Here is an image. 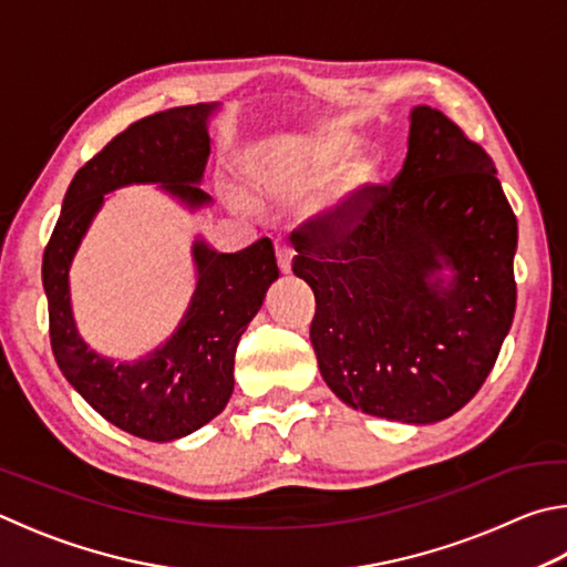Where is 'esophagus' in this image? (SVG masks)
<instances>
[{
	"mask_svg": "<svg viewBox=\"0 0 567 567\" xmlns=\"http://www.w3.org/2000/svg\"><path fill=\"white\" fill-rule=\"evenodd\" d=\"M275 255H277V265H280V270L287 275L292 270V248L287 245L285 240H277L275 243Z\"/></svg>",
	"mask_w": 567,
	"mask_h": 567,
	"instance_id": "34e87169",
	"label": "esophagus"
}]
</instances>
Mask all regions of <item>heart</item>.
<instances>
[{
    "label": "heart",
    "mask_w": 567,
    "mask_h": 567,
    "mask_svg": "<svg viewBox=\"0 0 567 567\" xmlns=\"http://www.w3.org/2000/svg\"><path fill=\"white\" fill-rule=\"evenodd\" d=\"M357 136L344 128H329L319 136L310 151L295 163L292 178L300 185H319L334 178L324 198L327 210H342L359 198L377 181V163L372 158H354Z\"/></svg>",
    "instance_id": "b5f03b06"
}]
</instances>
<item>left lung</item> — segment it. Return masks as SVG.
<instances>
[{
    "label": "left lung",
    "mask_w": 567,
    "mask_h": 567,
    "mask_svg": "<svg viewBox=\"0 0 567 567\" xmlns=\"http://www.w3.org/2000/svg\"><path fill=\"white\" fill-rule=\"evenodd\" d=\"M292 243L317 302L319 372L347 406L434 424L468 404L516 312L518 223L478 143L441 111L411 109L391 185L315 215Z\"/></svg>",
    "instance_id": "left-lung-1"
}]
</instances>
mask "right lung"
Wrapping results in <instances>:
<instances>
[{
    "mask_svg": "<svg viewBox=\"0 0 567 567\" xmlns=\"http://www.w3.org/2000/svg\"><path fill=\"white\" fill-rule=\"evenodd\" d=\"M220 104L168 109L111 138L71 181L41 262L49 334L61 374L101 416L126 434L173 441L208 424L228 404L235 349L277 277L272 243L240 252L193 243L195 292L176 332L138 362H116L81 339L71 312L69 267L104 205V195L131 183H161L185 208L210 205L200 188L210 156L208 121Z\"/></svg>",
    "mask_w": 567,
    "mask_h": 567,
    "instance_id": "1",
    "label": "right lung"
}]
</instances>
